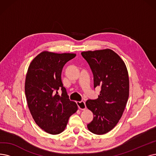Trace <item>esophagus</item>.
Returning a JSON list of instances; mask_svg holds the SVG:
<instances>
[{
	"label": "esophagus",
	"instance_id": "esophagus-1",
	"mask_svg": "<svg viewBox=\"0 0 156 156\" xmlns=\"http://www.w3.org/2000/svg\"><path fill=\"white\" fill-rule=\"evenodd\" d=\"M77 104L78 105V108L80 110H84L86 108L85 102L84 101H80V102H77Z\"/></svg>",
	"mask_w": 156,
	"mask_h": 156
}]
</instances>
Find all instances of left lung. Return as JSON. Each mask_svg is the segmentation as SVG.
I'll return each mask as SVG.
<instances>
[{"label":"left lung","instance_id":"obj_1","mask_svg":"<svg viewBox=\"0 0 156 156\" xmlns=\"http://www.w3.org/2000/svg\"><path fill=\"white\" fill-rule=\"evenodd\" d=\"M81 54L93 72L94 88H101L98 98L86 102L93 114L87 127L93 134H104L116 126L125 110L129 95L128 71L124 61L111 49L84 51Z\"/></svg>","mask_w":156,"mask_h":156}]
</instances>
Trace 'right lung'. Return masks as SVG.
<instances>
[{"label": "right lung", "mask_w": 156, "mask_h": 156, "mask_svg": "<svg viewBox=\"0 0 156 156\" xmlns=\"http://www.w3.org/2000/svg\"><path fill=\"white\" fill-rule=\"evenodd\" d=\"M76 55L43 51L29 66L25 82L28 108L36 123L48 134L63 132L70 116L77 111V104L68 98L61 81L64 65Z\"/></svg>", "instance_id": "right-lung-1"}]
</instances>
